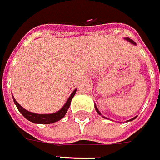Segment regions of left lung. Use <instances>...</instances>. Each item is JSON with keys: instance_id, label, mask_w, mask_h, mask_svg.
<instances>
[{"instance_id": "left-lung-1", "label": "left lung", "mask_w": 160, "mask_h": 160, "mask_svg": "<svg viewBox=\"0 0 160 160\" xmlns=\"http://www.w3.org/2000/svg\"><path fill=\"white\" fill-rule=\"evenodd\" d=\"M126 39H127V40H129V41H130V43H134V44H136V43H134V41H132V40H130V38H126ZM95 110H96V111H97V113H98L99 115H101V113H100V111H99L98 109H97V108H96V106H95ZM135 118H136V117H133V118H132V119H130V121H131V120H134Z\"/></svg>"}]
</instances>
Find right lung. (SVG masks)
Returning <instances> with one entry per match:
<instances>
[{
    "label": "right lung",
    "instance_id": "add662e5",
    "mask_svg": "<svg viewBox=\"0 0 160 160\" xmlns=\"http://www.w3.org/2000/svg\"><path fill=\"white\" fill-rule=\"evenodd\" d=\"M76 93V89L72 92V94H71V96L69 97V99L67 100L66 103L64 105V107L62 108L60 110H58L56 113L53 114H45V115H40V114H35L32 112L28 111L26 110L25 108L21 106L19 103L16 102L15 98L14 99V102L16 105V107L18 108V110L22 113V115L25 117L26 119H28L29 121L32 122L34 123H42V124H49V123H52L58 121L62 119L63 117H65L66 113L67 112V109L69 108V106L71 104V101L72 97L74 96V94Z\"/></svg>",
    "mask_w": 160,
    "mask_h": 160
}]
</instances>
